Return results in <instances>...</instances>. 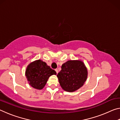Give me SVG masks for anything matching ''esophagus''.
Masks as SVG:
<instances>
[{"label": "esophagus", "mask_w": 120, "mask_h": 120, "mask_svg": "<svg viewBox=\"0 0 120 120\" xmlns=\"http://www.w3.org/2000/svg\"><path fill=\"white\" fill-rule=\"evenodd\" d=\"M55 71H56V74H58V72H59V71H58V69H55Z\"/></svg>", "instance_id": "34e87169"}]
</instances>
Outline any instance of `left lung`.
Wrapping results in <instances>:
<instances>
[{
	"mask_svg": "<svg viewBox=\"0 0 120 120\" xmlns=\"http://www.w3.org/2000/svg\"><path fill=\"white\" fill-rule=\"evenodd\" d=\"M88 76V71L82 60H69L61 66L57 77L64 91L74 92L82 87Z\"/></svg>",
	"mask_w": 120,
	"mask_h": 120,
	"instance_id": "left-lung-1",
	"label": "left lung"
}]
</instances>
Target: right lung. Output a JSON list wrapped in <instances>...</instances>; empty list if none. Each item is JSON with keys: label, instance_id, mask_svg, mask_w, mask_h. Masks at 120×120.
Wrapping results in <instances>:
<instances>
[{"label": "right lung", "instance_id": "1", "mask_svg": "<svg viewBox=\"0 0 120 120\" xmlns=\"http://www.w3.org/2000/svg\"><path fill=\"white\" fill-rule=\"evenodd\" d=\"M53 75H56V71L41 60L30 63L25 71L28 84L34 88L39 90L44 88L49 78Z\"/></svg>", "mask_w": 120, "mask_h": 120}]
</instances>
